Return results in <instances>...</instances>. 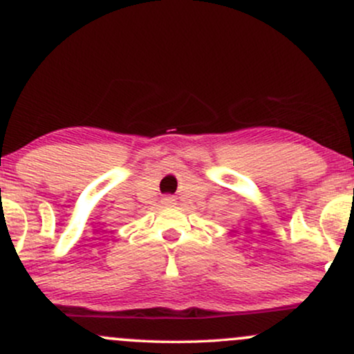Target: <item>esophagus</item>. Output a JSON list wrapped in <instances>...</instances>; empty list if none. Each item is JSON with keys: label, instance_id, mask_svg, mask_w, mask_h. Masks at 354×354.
<instances>
[{"label": "esophagus", "instance_id": "34e87169", "mask_svg": "<svg viewBox=\"0 0 354 354\" xmlns=\"http://www.w3.org/2000/svg\"><path fill=\"white\" fill-rule=\"evenodd\" d=\"M161 203H163V205H173L174 198L173 196H165L163 200H161Z\"/></svg>", "mask_w": 354, "mask_h": 354}]
</instances>
